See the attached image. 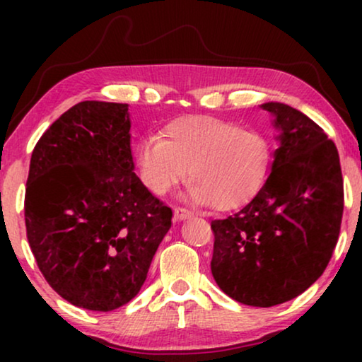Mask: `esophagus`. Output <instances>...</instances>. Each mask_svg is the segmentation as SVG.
I'll use <instances>...</instances> for the list:
<instances>
[{
  "label": "esophagus",
  "mask_w": 362,
  "mask_h": 362,
  "mask_svg": "<svg viewBox=\"0 0 362 362\" xmlns=\"http://www.w3.org/2000/svg\"><path fill=\"white\" fill-rule=\"evenodd\" d=\"M192 214L185 207H175V217L177 221H185V219H189Z\"/></svg>",
  "instance_id": "34e87169"
}]
</instances>
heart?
Masks as SVG:
<instances>
[{
  "label": "heart",
  "mask_w": 362,
  "mask_h": 362,
  "mask_svg": "<svg viewBox=\"0 0 362 362\" xmlns=\"http://www.w3.org/2000/svg\"><path fill=\"white\" fill-rule=\"evenodd\" d=\"M270 161L265 136L207 115L176 118L163 140L146 136L136 148L143 185L163 196L189 176V197L217 211L235 209L259 191Z\"/></svg>",
  "instance_id": "b5f03b06"
}]
</instances>
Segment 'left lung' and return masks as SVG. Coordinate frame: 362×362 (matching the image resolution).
Returning a JSON list of instances; mask_svg holds the SVG:
<instances>
[{
	"mask_svg": "<svg viewBox=\"0 0 362 362\" xmlns=\"http://www.w3.org/2000/svg\"><path fill=\"white\" fill-rule=\"evenodd\" d=\"M260 107L274 115L280 146L254 199L211 222V272L232 300L269 308L323 275L338 242L344 191L338 150L323 128L285 103Z\"/></svg>",
	"mask_w": 362,
	"mask_h": 362,
	"instance_id": "1",
	"label": "left lung"
}]
</instances>
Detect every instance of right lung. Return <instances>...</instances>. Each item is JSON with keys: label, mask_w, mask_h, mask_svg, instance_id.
<instances>
[{"label": "right lung", "mask_w": 362, "mask_h": 362, "mask_svg": "<svg viewBox=\"0 0 362 362\" xmlns=\"http://www.w3.org/2000/svg\"><path fill=\"white\" fill-rule=\"evenodd\" d=\"M127 103L81 102L34 146L24 219L47 284L78 308L135 298L173 212L135 173Z\"/></svg>", "instance_id": "right-lung-1"}]
</instances>
